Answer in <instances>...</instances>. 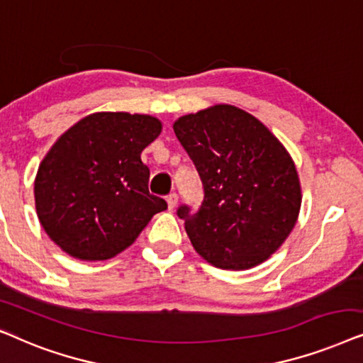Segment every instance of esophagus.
I'll use <instances>...</instances> for the list:
<instances>
[{
  "label": "esophagus",
  "mask_w": 363,
  "mask_h": 363,
  "mask_svg": "<svg viewBox=\"0 0 363 363\" xmlns=\"http://www.w3.org/2000/svg\"><path fill=\"white\" fill-rule=\"evenodd\" d=\"M166 201H167V207L172 211L174 207L177 206V194H169Z\"/></svg>",
  "instance_id": "1"
}]
</instances>
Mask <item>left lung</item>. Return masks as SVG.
Returning <instances> with one entry per match:
<instances>
[{
    "label": "left lung",
    "mask_w": 363,
    "mask_h": 363,
    "mask_svg": "<svg viewBox=\"0 0 363 363\" xmlns=\"http://www.w3.org/2000/svg\"><path fill=\"white\" fill-rule=\"evenodd\" d=\"M172 128L204 186L196 214L187 206L177 211L192 247L220 269L262 264L286 242L301 212L291 154L267 125L230 104L181 116Z\"/></svg>",
    "instance_id": "8db88e82"
}]
</instances>
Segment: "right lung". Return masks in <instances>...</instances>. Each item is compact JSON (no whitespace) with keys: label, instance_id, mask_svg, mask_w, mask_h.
<instances>
[{"label":"right lung","instance_id":"obj_1","mask_svg":"<svg viewBox=\"0 0 363 363\" xmlns=\"http://www.w3.org/2000/svg\"><path fill=\"white\" fill-rule=\"evenodd\" d=\"M161 131L154 116L103 111L57 138L35 179L38 219L57 247L79 260H108L167 209L149 192L141 161Z\"/></svg>","mask_w":363,"mask_h":363}]
</instances>
